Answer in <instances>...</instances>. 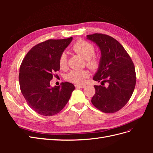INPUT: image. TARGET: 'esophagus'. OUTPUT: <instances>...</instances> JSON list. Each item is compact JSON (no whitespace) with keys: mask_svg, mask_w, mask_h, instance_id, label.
<instances>
[{"mask_svg":"<svg viewBox=\"0 0 153 153\" xmlns=\"http://www.w3.org/2000/svg\"><path fill=\"white\" fill-rule=\"evenodd\" d=\"M75 87L76 88H85L86 85H76Z\"/></svg>","mask_w":153,"mask_h":153,"instance_id":"34e87169","label":"esophagus"}]
</instances>
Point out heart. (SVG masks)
<instances>
[{
	"label": "heart",
	"mask_w": 153,
	"mask_h": 153,
	"mask_svg": "<svg viewBox=\"0 0 153 153\" xmlns=\"http://www.w3.org/2000/svg\"><path fill=\"white\" fill-rule=\"evenodd\" d=\"M73 50L78 55L87 61V64L90 68L94 69L99 64L98 60L93 56L95 52L94 46L84 40H78L73 46ZM67 65V55L63 52L59 58V66L61 68H64ZM89 73L87 70H73L67 75V79L76 84H82L85 78L89 77Z\"/></svg>",
	"instance_id": "heart-1"
}]
</instances>
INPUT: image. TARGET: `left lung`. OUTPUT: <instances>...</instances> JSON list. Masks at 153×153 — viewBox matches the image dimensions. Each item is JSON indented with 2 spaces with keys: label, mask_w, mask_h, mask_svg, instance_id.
<instances>
[{
  "label": "left lung",
  "mask_w": 153,
  "mask_h": 153,
  "mask_svg": "<svg viewBox=\"0 0 153 153\" xmlns=\"http://www.w3.org/2000/svg\"><path fill=\"white\" fill-rule=\"evenodd\" d=\"M86 38L98 46L101 52L98 70L92 78L101 82V85L94 86L96 92L91 102L103 112H117L128 103L135 89V66L124 47L112 37L94 34ZM105 82L108 83L107 87L102 86Z\"/></svg>",
  "instance_id": "8db88e82"
}]
</instances>
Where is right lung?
<instances>
[{"label": "right lung", "mask_w": 153, "mask_h": 153, "mask_svg": "<svg viewBox=\"0 0 153 153\" xmlns=\"http://www.w3.org/2000/svg\"><path fill=\"white\" fill-rule=\"evenodd\" d=\"M73 38L49 39L36 45L27 53L20 68L21 92L28 105L38 114L52 116L68 102L75 86L62 82L52 87L53 73L60 69L59 58Z\"/></svg>", "instance_id": "1"}]
</instances>
